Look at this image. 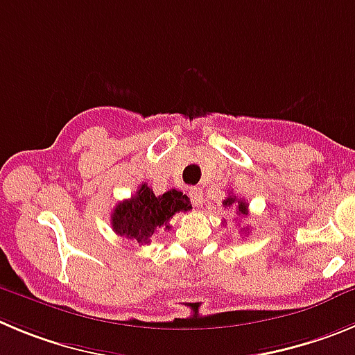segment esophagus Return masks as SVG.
<instances>
[{"label": "esophagus", "instance_id": "34e87169", "mask_svg": "<svg viewBox=\"0 0 355 355\" xmlns=\"http://www.w3.org/2000/svg\"><path fill=\"white\" fill-rule=\"evenodd\" d=\"M189 196H191V201H193L194 207H200L203 203V191L200 187H191L189 189Z\"/></svg>", "mask_w": 355, "mask_h": 355}]
</instances>
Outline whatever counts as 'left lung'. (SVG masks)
<instances>
[{"label": "left lung", "mask_w": 355, "mask_h": 355, "mask_svg": "<svg viewBox=\"0 0 355 355\" xmlns=\"http://www.w3.org/2000/svg\"><path fill=\"white\" fill-rule=\"evenodd\" d=\"M223 205L224 207H236V215H247L248 214V205L245 203L241 198L238 200V198L233 196L231 193H230V196L223 201Z\"/></svg>", "instance_id": "1"}]
</instances>
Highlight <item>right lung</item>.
Segmentation results:
<instances>
[{
  "label": "right lung",
  "instance_id": "add662e5",
  "mask_svg": "<svg viewBox=\"0 0 355 355\" xmlns=\"http://www.w3.org/2000/svg\"><path fill=\"white\" fill-rule=\"evenodd\" d=\"M191 201L184 193L171 189L161 196H155L147 184L138 187L137 194L122 201L112 211V230L122 238L150 243V238L159 230L170 231V218L177 211L191 210Z\"/></svg>",
  "mask_w": 355,
  "mask_h": 355
}]
</instances>
